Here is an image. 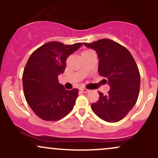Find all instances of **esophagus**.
Listing matches in <instances>:
<instances>
[{
	"label": "esophagus",
	"mask_w": 158,
	"mask_h": 158,
	"mask_svg": "<svg viewBox=\"0 0 158 158\" xmlns=\"http://www.w3.org/2000/svg\"><path fill=\"white\" fill-rule=\"evenodd\" d=\"M80 90L83 92V93H85V94H86V93H88V92H89V90L86 89V88H80Z\"/></svg>",
	"instance_id": "1"
}]
</instances>
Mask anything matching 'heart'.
Here are the masks:
<instances>
[{
	"instance_id": "obj_1",
	"label": "heart",
	"mask_w": 158,
	"mask_h": 158,
	"mask_svg": "<svg viewBox=\"0 0 158 158\" xmlns=\"http://www.w3.org/2000/svg\"><path fill=\"white\" fill-rule=\"evenodd\" d=\"M85 51H88V50H85ZM85 52V51H84Z\"/></svg>"
}]
</instances>
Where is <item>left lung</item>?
<instances>
[{"mask_svg": "<svg viewBox=\"0 0 158 158\" xmlns=\"http://www.w3.org/2000/svg\"><path fill=\"white\" fill-rule=\"evenodd\" d=\"M83 44L97 52L98 72L106 78L110 86L107 95L99 92V100L92 103L91 109L106 122H118L132 109L138 98L140 75L137 65L131 52L110 39Z\"/></svg>", "mask_w": 158, "mask_h": 158, "instance_id": "8db88e82", "label": "left lung"}]
</instances>
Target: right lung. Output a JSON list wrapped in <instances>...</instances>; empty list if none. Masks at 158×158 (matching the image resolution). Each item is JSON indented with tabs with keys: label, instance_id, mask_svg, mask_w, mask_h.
<instances>
[{
	"label": "right lung",
	"instance_id": "add662e5",
	"mask_svg": "<svg viewBox=\"0 0 158 158\" xmlns=\"http://www.w3.org/2000/svg\"><path fill=\"white\" fill-rule=\"evenodd\" d=\"M81 46V43L50 41L29 58L22 77L23 93L29 106L41 119L57 121L73 110L79 90L65 89L58 76L64 73L67 58Z\"/></svg>",
	"mask_w": 158,
	"mask_h": 158
}]
</instances>
